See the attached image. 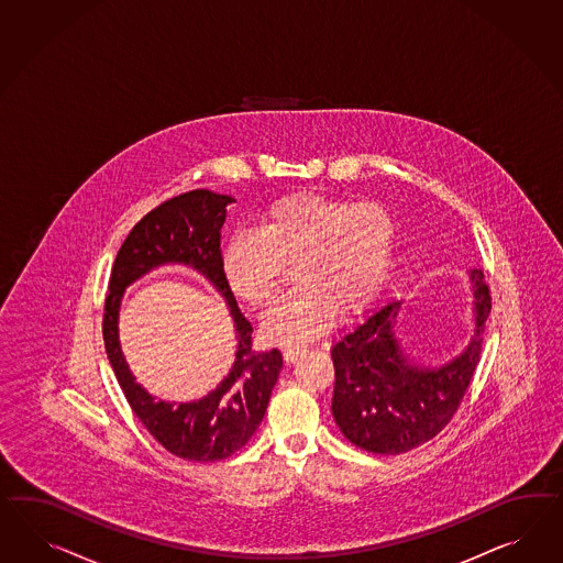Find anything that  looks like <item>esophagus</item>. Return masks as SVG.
Here are the masks:
<instances>
[{"label":"esophagus","mask_w":563,"mask_h":563,"mask_svg":"<svg viewBox=\"0 0 563 563\" xmlns=\"http://www.w3.org/2000/svg\"><path fill=\"white\" fill-rule=\"evenodd\" d=\"M305 347H300V345H291V347H286V350H284V360L289 362V364H294V362H296L300 355L305 354Z\"/></svg>","instance_id":"34e87169"}]
</instances>
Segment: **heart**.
<instances>
[{"label": "heart", "instance_id": "b5f03b06", "mask_svg": "<svg viewBox=\"0 0 563 563\" xmlns=\"http://www.w3.org/2000/svg\"><path fill=\"white\" fill-rule=\"evenodd\" d=\"M395 244L397 222L385 206L296 194L263 209L257 230L232 234L220 267L239 300L263 306L291 265L296 288L265 312L263 331L277 343L300 345L324 333L339 310L360 314L376 300Z\"/></svg>", "mask_w": 563, "mask_h": 563}]
</instances>
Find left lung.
I'll use <instances>...</instances> for the list:
<instances>
[{"label": "left lung", "instance_id": "obj_1", "mask_svg": "<svg viewBox=\"0 0 563 563\" xmlns=\"http://www.w3.org/2000/svg\"><path fill=\"white\" fill-rule=\"evenodd\" d=\"M475 338L442 368L407 362L393 333L399 302H386L333 341L335 388L331 411L343 435L374 454H401L440 434L463 402L482 355L492 291L483 269L471 272Z\"/></svg>", "mask_w": 563, "mask_h": 563}]
</instances>
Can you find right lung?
I'll return each instance as SVG.
<instances>
[{"instance_id":"add662e5","label":"right lung","mask_w":563,"mask_h":563,"mask_svg":"<svg viewBox=\"0 0 563 563\" xmlns=\"http://www.w3.org/2000/svg\"><path fill=\"white\" fill-rule=\"evenodd\" d=\"M232 201L230 195L195 189L147 211L131 228L117 253L104 298V347L131 411L170 454L195 463L228 459L251 440L284 366L277 347L267 352L253 350V327L239 310L222 275L220 241L225 206ZM162 262H185L206 274L223 291L238 324L240 352L233 372L201 402L180 406L154 402L132 380L118 347L115 314L122 288Z\"/></svg>"}]
</instances>
